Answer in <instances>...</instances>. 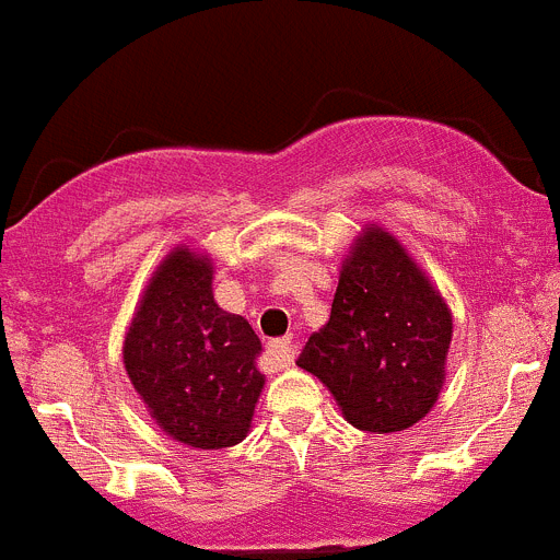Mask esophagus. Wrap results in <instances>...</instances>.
<instances>
[{
    "mask_svg": "<svg viewBox=\"0 0 560 560\" xmlns=\"http://www.w3.org/2000/svg\"><path fill=\"white\" fill-rule=\"evenodd\" d=\"M294 353H296V348H294V339H291V336H285V339H277L269 345V355L277 361V364H280V368H289L291 361H294Z\"/></svg>",
    "mask_w": 560,
    "mask_h": 560,
    "instance_id": "34e87169",
    "label": "esophagus"
}]
</instances>
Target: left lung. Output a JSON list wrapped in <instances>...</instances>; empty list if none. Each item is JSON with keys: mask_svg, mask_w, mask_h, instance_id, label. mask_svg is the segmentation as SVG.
<instances>
[{"mask_svg": "<svg viewBox=\"0 0 560 560\" xmlns=\"http://www.w3.org/2000/svg\"><path fill=\"white\" fill-rule=\"evenodd\" d=\"M452 314L389 232L370 226L341 266L330 319L296 364L361 432H400L438 400Z\"/></svg>", "mask_w": 560, "mask_h": 560, "instance_id": "8db88e82", "label": "left lung"}]
</instances>
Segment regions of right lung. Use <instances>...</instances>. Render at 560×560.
I'll return each mask as SVG.
<instances>
[{"mask_svg": "<svg viewBox=\"0 0 560 560\" xmlns=\"http://www.w3.org/2000/svg\"><path fill=\"white\" fill-rule=\"evenodd\" d=\"M260 339L212 300L207 257L176 249L145 289L122 348L128 378L162 432L192 448L246 438L264 375Z\"/></svg>", "mask_w": 560, "mask_h": 560, "instance_id": "obj_1", "label": "right lung"}]
</instances>
